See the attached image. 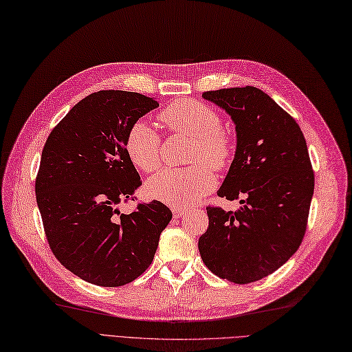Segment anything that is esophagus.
Here are the masks:
<instances>
[{
  "label": "esophagus",
  "mask_w": 352,
  "mask_h": 352,
  "mask_svg": "<svg viewBox=\"0 0 352 352\" xmlns=\"http://www.w3.org/2000/svg\"><path fill=\"white\" fill-rule=\"evenodd\" d=\"M186 212H188V210H186V208H184V207L173 208V215H175L176 218H179V217H184Z\"/></svg>",
  "instance_id": "34e87169"
}]
</instances>
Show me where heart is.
Masks as SVG:
<instances>
[{
	"label": "heart",
	"instance_id": "obj_1",
	"mask_svg": "<svg viewBox=\"0 0 352 352\" xmlns=\"http://www.w3.org/2000/svg\"><path fill=\"white\" fill-rule=\"evenodd\" d=\"M164 125L193 138V147L186 168H167L147 182V193L175 207H186L199 201L217 186L215 170H224L233 160L234 142L221 128V118L212 107L198 100H179L160 112ZM126 154L141 172L159 168L162 138L144 120H137L126 132Z\"/></svg>",
	"mask_w": 352,
	"mask_h": 352
}]
</instances>
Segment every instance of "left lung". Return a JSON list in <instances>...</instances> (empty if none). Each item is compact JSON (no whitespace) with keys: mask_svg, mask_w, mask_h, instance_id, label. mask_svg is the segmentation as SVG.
I'll return each instance as SVG.
<instances>
[{"mask_svg":"<svg viewBox=\"0 0 352 352\" xmlns=\"http://www.w3.org/2000/svg\"><path fill=\"white\" fill-rule=\"evenodd\" d=\"M202 98L236 125V154L217 195L241 198L243 207H207L201 258L223 280L259 281L293 256L306 233L314 190L306 140L293 116L256 87L205 91Z\"/></svg>","mask_w":352,"mask_h":352,"instance_id":"8db88e82","label":"left lung"}]
</instances>
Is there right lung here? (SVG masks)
I'll list each match as a JSON object with an SVG mask.
<instances>
[{
    "mask_svg": "<svg viewBox=\"0 0 352 352\" xmlns=\"http://www.w3.org/2000/svg\"><path fill=\"white\" fill-rule=\"evenodd\" d=\"M159 106L147 96L102 90L80 100L52 129L36 176V201L55 258L100 287L134 281L153 262L172 220L160 201H134L141 177L125 150L129 126Z\"/></svg>",
    "mask_w": 352,
    "mask_h": 352,
    "instance_id": "obj_1",
    "label": "right lung"
}]
</instances>
